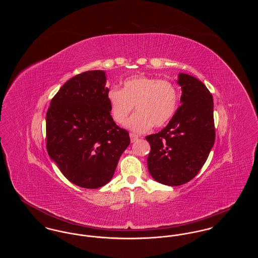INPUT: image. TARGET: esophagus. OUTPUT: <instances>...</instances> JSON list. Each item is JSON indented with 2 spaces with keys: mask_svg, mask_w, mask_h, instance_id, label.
<instances>
[{
  "mask_svg": "<svg viewBox=\"0 0 258 258\" xmlns=\"http://www.w3.org/2000/svg\"><path fill=\"white\" fill-rule=\"evenodd\" d=\"M130 136H131V141L134 143L135 141H137V139L139 138V136L137 135H135L134 133H131L130 134Z\"/></svg>",
  "mask_w": 258,
  "mask_h": 258,
  "instance_id": "esophagus-1",
  "label": "esophagus"
}]
</instances>
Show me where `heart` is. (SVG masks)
<instances>
[{
  "label": "heart",
  "mask_w": 258,
  "mask_h": 258,
  "mask_svg": "<svg viewBox=\"0 0 258 258\" xmlns=\"http://www.w3.org/2000/svg\"><path fill=\"white\" fill-rule=\"evenodd\" d=\"M106 99L111 116L118 123L126 120L135 105L137 112L125 126L135 133H144L153 124L160 127L171 120L179 105L180 92L170 80L137 74L124 79L122 89L110 88Z\"/></svg>",
  "instance_id": "b5f03b06"
}]
</instances>
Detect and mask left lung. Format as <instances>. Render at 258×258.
<instances>
[{
	"mask_svg": "<svg viewBox=\"0 0 258 258\" xmlns=\"http://www.w3.org/2000/svg\"><path fill=\"white\" fill-rule=\"evenodd\" d=\"M181 106L160 133L146 136L151 145L148 169L160 184L181 185L192 180L216 139L213 96L197 78L180 74Z\"/></svg>",
	"mask_w": 258,
	"mask_h": 258,
	"instance_id": "8db88e82",
	"label": "left lung"
}]
</instances>
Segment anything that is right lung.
Listing matches in <instances>:
<instances>
[{"label":"right lung","mask_w":258,"mask_h":258,"mask_svg":"<svg viewBox=\"0 0 258 258\" xmlns=\"http://www.w3.org/2000/svg\"><path fill=\"white\" fill-rule=\"evenodd\" d=\"M105 73L89 71L67 81L46 113V149L62 175L84 188L107 184L128 133L117 125L106 99Z\"/></svg>","instance_id":"right-lung-1"}]
</instances>
